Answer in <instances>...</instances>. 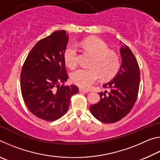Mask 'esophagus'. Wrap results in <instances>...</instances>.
Returning <instances> with one entry per match:
<instances>
[{"label":"esophagus","instance_id":"esophagus-1","mask_svg":"<svg viewBox=\"0 0 160 160\" xmlns=\"http://www.w3.org/2000/svg\"><path fill=\"white\" fill-rule=\"evenodd\" d=\"M79 91L80 92H84V93H88L89 92V90H84V89H82V88H80Z\"/></svg>","mask_w":160,"mask_h":160}]
</instances>
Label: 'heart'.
Masks as SVG:
<instances>
[{
	"label": "heart",
	"instance_id": "1",
	"mask_svg": "<svg viewBox=\"0 0 160 160\" xmlns=\"http://www.w3.org/2000/svg\"><path fill=\"white\" fill-rule=\"evenodd\" d=\"M79 44L94 56L91 68H81L72 72V82L78 87L88 89L99 78L102 80L112 79L120 67L118 56L109 51L108 45L99 38L90 37L81 41ZM64 60L68 66L74 68L78 64V49L77 45L71 43L67 46L64 52Z\"/></svg>",
	"mask_w": 160,
	"mask_h": 160
}]
</instances>
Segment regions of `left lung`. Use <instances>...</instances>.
Instances as JSON below:
<instances>
[{
	"instance_id": "8db88e82",
	"label": "left lung",
	"mask_w": 160,
	"mask_h": 160,
	"mask_svg": "<svg viewBox=\"0 0 160 160\" xmlns=\"http://www.w3.org/2000/svg\"><path fill=\"white\" fill-rule=\"evenodd\" d=\"M120 69L112 80L103 85L109 92H100L99 103L90 107L92 115L103 123H115L125 117L133 107L138 94L140 74L136 58L125 44L120 48Z\"/></svg>"
}]
</instances>
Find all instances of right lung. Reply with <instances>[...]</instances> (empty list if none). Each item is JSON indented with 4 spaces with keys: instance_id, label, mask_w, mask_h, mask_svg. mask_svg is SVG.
<instances>
[{
    "instance_id": "add662e5",
    "label": "right lung",
    "mask_w": 160,
    "mask_h": 160,
    "mask_svg": "<svg viewBox=\"0 0 160 160\" xmlns=\"http://www.w3.org/2000/svg\"><path fill=\"white\" fill-rule=\"evenodd\" d=\"M65 30L56 31L39 40L24 63L20 88L27 107L32 114L47 121L62 117L69 108L76 85L64 86L68 75L64 52L68 42Z\"/></svg>"
}]
</instances>
